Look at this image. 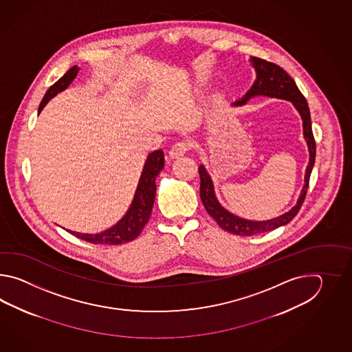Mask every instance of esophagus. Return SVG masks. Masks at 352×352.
<instances>
[{"mask_svg":"<svg viewBox=\"0 0 352 352\" xmlns=\"http://www.w3.org/2000/svg\"><path fill=\"white\" fill-rule=\"evenodd\" d=\"M191 148V143L187 142V141H179L176 142L171 147V150L168 152L170 158H179L181 156H184L186 153L187 151Z\"/></svg>","mask_w":352,"mask_h":352,"instance_id":"obj_1","label":"esophagus"}]
</instances>
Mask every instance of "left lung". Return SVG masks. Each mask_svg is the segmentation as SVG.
Instances as JSON below:
<instances>
[{
    "label": "left lung",
    "mask_w": 352,
    "mask_h": 352,
    "mask_svg": "<svg viewBox=\"0 0 352 352\" xmlns=\"http://www.w3.org/2000/svg\"><path fill=\"white\" fill-rule=\"evenodd\" d=\"M250 63L253 64L255 72H256V79H255L254 84L252 85V88L245 93V96L240 98L239 100L234 102L232 105H235V107L244 105L250 98L256 97V96L279 98V99H285V100L292 102L303 120V135L306 138L307 146L309 151V162L306 168L305 186L300 191L297 204L283 215L270 219V220H265V221L247 220V219L236 217L232 212H229L228 210H225L220 205V202L217 201V196L214 192V185L210 179L209 173H206L204 166L200 165L199 167L200 197H201L202 204L208 211V214L217 221V225L221 229L235 234V235H243V236H252L255 234L274 230L282 225L288 224L293 217L298 214L299 209L306 199L309 176L312 173L314 160H316V142H314L312 126H311V113H309V108L307 104L306 98L303 97V94L299 91L296 82L285 70L274 63H270V61L256 58V56L250 58Z\"/></svg>",
    "instance_id": "left-lung-1"
}]
</instances>
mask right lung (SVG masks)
<instances>
[{"instance_id": "obj_1", "label": "right lung", "mask_w": 352, "mask_h": 352, "mask_svg": "<svg viewBox=\"0 0 352 352\" xmlns=\"http://www.w3.org/2000/svg\"><path fill=\"white\" fill-rule=\"evenodd\" d=\"M79 72V67H70L59 80L54 82L53 85L46 91L45 97L43 98L38 105V113L43 111L46 103L55 97L58 93L67 89L69 84L74 80L75 76ZM165 166L164 151L157 150L148 155L146 164L143 167L142 175L135 190L133 201L131 204L127 214L120 219V221L112 228L98 234H82V232H72L79 239L85 240L91 244H103V245H120L131 240H135L148 223L151 211L153 208V202L156 197V177L162 171Z\"/></svg>"}]
</instances>
